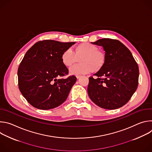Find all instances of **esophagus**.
<instances>
[{
    "mask_svg": "<svg viewBox=\"0 0 152 152\" xmlns=\"http://www.w3.org/2000/svg\"><path fill=\"white\" fill-rule=\"evenodd\" d=\"M80 77H81V76H80V75H77V76H76L77 79H79Z\"/></svg>",
    "mask_w": 152,
    "mask_h": 152,
    "instance_id": "esophagus-1",
    "label": "esophagus"
}]
</instances>
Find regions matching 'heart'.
I'll use <instances>...</instances> for the list:
<instances>
[{"label": "heart", "instance_id": "obj_1", "mask_svg": "<svg viewBox=\"0 0 152 152\" xmlns=\"http://www.w3.org/2000/svg\"><path fill=\"white\" fill-rule=\"evenodd\" d=\"M80 64H75L69 69L72 75L87 74L93 70H99L104 61V55L99 52L94 45L85 42L79 45L75 53L70 48L66 49L61 55V61L65 66L69 67L80 58Z\"/></svg>", "mask_w": 152, "mask_h": 152}]
</instances>
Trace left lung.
I'll return each mask as SVG.
<instances>
[{
    "instance_id": "left-lung-1",
    "label": "left lung",
    "mask_w": 152,
    "mask_h": 152,
    "mask_svg": "<svg viewBox=\"0 0 152 152\" xmlns=\"http://www.w3.org/2000/svg\"><path fill=\"white\" fill-rule=\"evenodd\" d=\"M104 50V61L100 69L90 77L88 93L97 106L115 110L126 104L137 89L138 64L132 53L117 39L102 38L91 42Z\"/></svg>"
}]
</instances>
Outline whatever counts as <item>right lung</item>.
<instances>
[{
	"label": "right lung",
	"mask_w": 152,
	"mask_h": 152,
	"mask_svg": "<svg viewBox=\"0 0 152 152\" xmlns=\"http://www.w3.org/2000/svg\"><path fill=\"white\" fill-rule=\"evenodd\" d=\"M75 44L47 39L36 42L27 51L18 69V83L32 106L48 110L66 101L77 79L75 76L61 78L69 73L61 55Z\"/></svg>",
	"instance_id": "add662e5"
}]
</instances>
